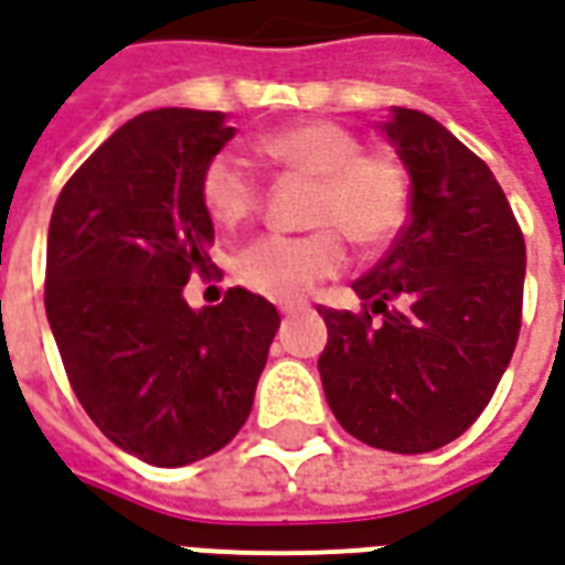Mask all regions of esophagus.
<instances>
[{
    "label": "esophagus",
    "instance_id": "34e87169",
    "mask_svg": "<svg viewBox=\"0 0 565 565\" xmlns=\"http://www.w3.org/2000/svg\"><path fill=\"white\" fill-rule=\"evenodd\" d=\"M296 311H306L302 302H281V315H296Z\"/></svg>",
    "mask_w": 565,
    "mask_h": 565
}]
</instances>
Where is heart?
<instances>
[{
	"label": "heart",
	"instance_id": "heart-1",
	"mask_svg": "<svg viewBox=\"0 0 565 565\" xmlns=\"http://www.w3.org/2000/svg\"><path fill=\"white\" fill-rule=\"evenodd\" d=\"M256 149L309 180L306 235H263L235 256V278L254 294L296 302L349 266V238L379 250L397 238L409 216V173L385 149H364L361 137L337 121L315 118L263 134ZM201 204L216 226L235 228L259 207L254 168L232 149L207 159L199 180Z\"/></svg>",
	"mask_w": 565,
	"mask_h": 565
}]
</instances>
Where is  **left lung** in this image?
I'll return each instance as SVG.
<instances>
[{
	"label": "left lung",
	"mask_w": 565,
	"mask_h": 565,
	"mask_svg": "<svg viewBox=\"0 0 565 565\" xmlns=\"http://www.w3.org/2000/svg\"><path fill=\"white\" fill-rule=\"evenodd\" d=\"M409 171V223L351 284L361 311L318 309L323 394L339 425L388 452H431L477 422L511 364L526 244L487 161L425 116L382 125Z\"/></svg>",
	"instance_id": "1"
}]
</instances>
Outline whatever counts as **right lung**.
<instances>
[{
  "instance_id": "1",
  "label": "right lung",
  "mask_w": 565,
  "mask_h": 565,
  "mask_svg": "<svg viewBox=\"0 0 565 565\" xmlns=\"http://www.w3.org/2000/svg\"><path fill=\"white\" fill-rule=\"evenodd\" d=\"M232 134L223 113H143L90 152L51 214L45 311L66 379L116 447L159 468L242 431L281 327L244 287L201 311L183 299L214 269L199 180Z\"/></svg>"
}]
</instances>
